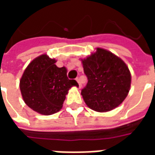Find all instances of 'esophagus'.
Returning <instances> with one entry per match:
<instances>
[{
  "mask_svg": "<svg viewBox=\"0 0 155 155\" xmlns=\"http://www.w3.org/2000/svg\"><path fill=\"white\" fill-rule=\"evenodd\" d=\"M76 81H77L78 83H79V86H80V88H81L82 84H81V80H80V78H76Z\"/></svg>",
  "mask_w": 155,
  "mask_h": 155,
  "instance_id": "esophagus-1",
  "label": "esophagus"
}]
</instances>
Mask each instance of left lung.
I'll list each match as a JSON object with an SVG mask.
<instances>
[{
  "label": "left lung",
  "mask_w": 155,
  "mask_h": 155,
  "mask_svg": "<svg viewBox=\"0 0 155 155\" xmlns=\"http://www.w3.org/2000/svg\"><path fill=\"white\" fill-rule=\"evenodd\" d=\"M81 61L88 79L81 95L88 107L97 112L118 107L130 90L131 74L126 64L102 48H96L95 52Z\"/></svg>",
  "instance_id": "1"
}]
</instances>
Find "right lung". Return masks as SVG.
Segmentation results:
<instances>
[{"label":"right lung","instance_id":"right-lung-1","mask_svg":"<svg viewBox=\"0 0 155 155\" xmlns=\"http://www.w3.org/2000/svg\"><path fill=\"white\" fill-rule=\"evenodd\" d=\"M55 62L47 54H41L28 64L20 81L25 104L44 115L61 110L69 90L79 86L74 80L68 79L66 68L57 67Z\"/></svg>","mask_w":155,"mask_h":155}]
</instances>
